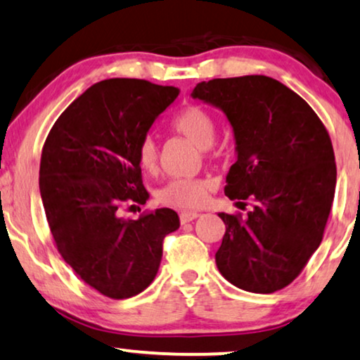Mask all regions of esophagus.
<instances>
[{
  "label": "esophagus",
  "instance_id": "1",
  "mask_svg": "<svg viewBox=\"0 0 360 360\" xmlns=\"http://www.w3.org/2000/svg\"><path fill=\"white\" fill-rule=\"evenodd\" d=\"M199 217V212H194V210H184V212L179 214V219H181V224H188V222H193L194 219Z\"/></svg>",
  "mask_w": 360,
  "mask_h": 360
}]
</instances>
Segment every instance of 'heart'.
Masks as SVG:
<instances>
[{"instance_id": "b5f03b06", "label": "heart", "mask_w": 360, "mask_h": 360, "mask_svg": "<svg viewBox=\"0 0 360 360\" xmlns=\"http://www.w3.org/2000/svg\"><path fill=\"white\" fill-rule=\"evenodd\" d=\"M172 128L204 151L214 145L215 130H217L212 115L198 105L184 108L179 115H176L172 120ZM158 156H160V151H158L155 136L148 135L143 138L140 146H138V162L143 169L155 171L158 166ZM207 186L209 184L202 179L174 177L160 188L156 198L161 204L171 205V207H198L204 202Z\"/></svg>"}]
</instances>
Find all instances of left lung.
<instances>
[{
  "instance_id": "8db88e82",
  "label": "left lung",
  "mask_w": 360,
  "mask_h": 360,
  "mask_svg": "<svg viewBox=\"0 0 360 360\" xmlns=\"http://www.w3.org/2000/svg\"><path fill=\"white\" fill-rule=\"evenodd\" d=\"M191 97L222 110L232 127L237 161L225 195L255 200L245 219L219 214V271L252 293L285 288L319 247L333 205L336 162L328 131L298 94L266 75L200 82Z\"/></svg>"
}]
</instances>
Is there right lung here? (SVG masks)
Instances as JSON below:
<instances>
[{
    "mask_svg": "<svg viewBox=\"0 0 360 360\" xmlns=\"http://www.w3.org/2000/svg\"><path fill=\"white\" fill-rule=\"evenodd\" d=\"M179 89L138 79L94 84L57 118L42 148L39 191L57 250L85 283L113 300L155 280L162 240L179 229L172 209L138 220L123 202L145 204L138 146Z\"/></svg>",
    "mask_w": 360,
    "mask_h": 360,
    "instance_id": "right-lung-1",
    "label": "right lung"
}]
</instances>
